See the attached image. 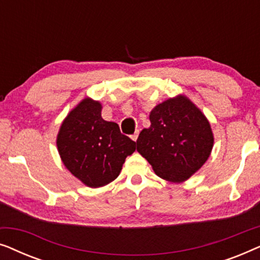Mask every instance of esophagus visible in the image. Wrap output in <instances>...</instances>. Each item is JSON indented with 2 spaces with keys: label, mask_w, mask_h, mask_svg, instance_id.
Returning <instances> with one entry per match:
<instances>
[{
  "label": "esophagus",
  "mask_w": 260,
  "mask_h": 260,
  "mask_svg": "<svg viewBox=\"0 0 260 260\" xmlns=\"http://www.w3.org/2000/svg\"><path fill=\"white\" fill-rule=\"evenodd\" d=\"M137 138H138V131H136V133H135L134 135H131V140H133V141L136 142Z\"/></svg>",
  "instance_id": "1"
}]
</instances>
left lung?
<instances>
[{
    "label": "left lung",
    "mask_w": 260,
    "mask_h": 260,
    "mask_svg": "<svg viewBox=\"0 0 260 260\" xmlns=\"http://www.w3.org/2000/svg\"><path fill=\"white\" fill-rule=\"evenodd\" d=\"M151 125L138 136L137 151L156 175L183 182L204 166L214 137L204 113L184 95L169 98L151 110Z\"/></svg>",
    "instance_id": "obj_1"
}]
</instances>
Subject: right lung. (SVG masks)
<instances>
[{
    "mask_svg": "<svg viewBox=\"0 0 260 260\" xmlns=\"http://www.w3.org/2000/svg\"><path fill=\"white\" fill-rule=\"evenodd\" d=\"M56 147L63 165L91 188L117 179L136 142L120 134L117 123L102 118V104L85 98L60 126Z\"/></svg>",
    "mask_w": 260,
    "mask_h": 260,
    "instance_id": "1",
    "label": "right lung"
}]
</instances>
